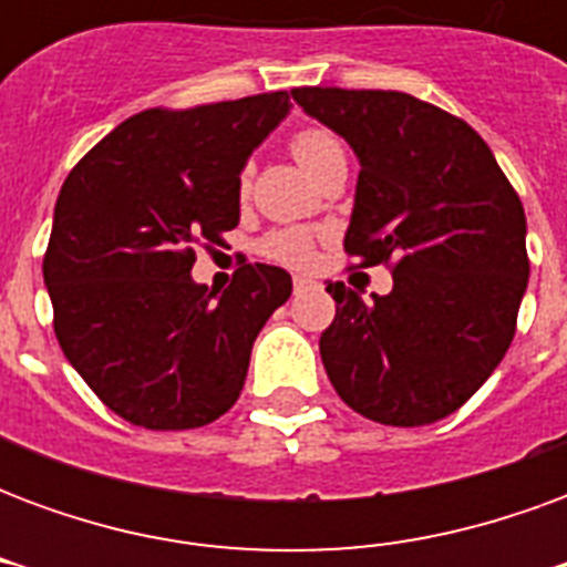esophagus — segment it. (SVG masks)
Masks as SVG:
<instances>
[{
    "label": "esophagus",
    "mask_w": 567,
    "mask_h": 567,
    "mask_svg": "<svg viewBox=\"0 0 567 567\" xmlns=\"http://www.w3.org/2000/svg\"><path fill=\"white\" fill-rule=\"evenodd\" d=\"M309 285H312V282H309V279H303V276H297V279H295V295H300V291H307Z\"/></svg>",
    "instance_id": "obj_1"
}]
</instances>
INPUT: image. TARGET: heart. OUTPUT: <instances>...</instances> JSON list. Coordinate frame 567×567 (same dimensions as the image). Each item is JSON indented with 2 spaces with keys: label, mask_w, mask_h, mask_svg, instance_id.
<instances>
[{
  "label": "heart",
  "mask_w": 567,
  "mask_h": 567,
  "mask_svg": "<svg viewBox=\"0 0 567 567\" xmlns=\"http://www.w3.org/2000/svg\"><path fill=\"white\" fill-rule=\"evenodd\" d=\"M291 154L297 157V163L307 169L312 178H319V173L328 166V163L340 161L343 157V145L340 140L328 133V130L321 127H307L295 133V140H291ZM239 187L246 190L248 187V169H243L239 175ZM264 251L270 255V258L282 260V264H307L312 258V243H309L307 230H276L264 239Z\"/></svg>",
  "instance_id": "b5f03b06"
}]
</instances>
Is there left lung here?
Masks as SVG:
<instances>
[{"mask_svg": "<svg viewBox=\"0 0 567 567\" xmlns=\"http://www.w3.org/2000/svg\"><path fill=\"white\" fill-rule=\"evenodd\" d=\"M295 103L355 151L343 246L361 267L394 258V288L343 282L319 349L361 416L416 427L450 416L492 377L528 285L525 212L474 127L410 93L295 87Z\"/></svg>", "mask_w": 567, "mask_h": 567, "instance_id": "obj_1", "label": "left lung"}]
</instances>
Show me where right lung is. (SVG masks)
<instances>
[{
  "label": "right lung",
  "instance_id": "add662e5",
  "mask_svg": "<svg viewBox=\"0 0 567 567\" xmlns=\"http://www.w3.org/2000/svg\"><path fill=\"white\" fill-rule=\"evenodd\" d=\"M291 112L260 93L127 117L69 173L54 206L44 288L69 364L117 416L151 431L209 425L243 392L260 328L291 276L246 264L218 295L194 248L239 224V175Z\"/></svg>",
  "mask_w": 567,
  "mask_h": 567
}]
</instances>
